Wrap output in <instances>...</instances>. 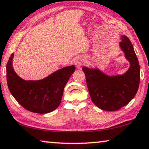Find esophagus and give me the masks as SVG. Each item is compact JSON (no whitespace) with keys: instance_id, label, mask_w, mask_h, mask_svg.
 <instances>
[{"instance_id":"obj_1","label":"esophagus","mask_w":149,"mask_h":149,"mask_svg":"<svg viewBox=\"0 0 149 149\" xmlns=\"http://www.w3.org/2000/svg\"><path fill=\"white\" fill-rule=\"evenodd\" d=\"M75 65V66L77 67V68L80 69L81 67L84 65V61L81 56H77V57L75 58V59L74 61Z\"/></svg>"}]
</instances>
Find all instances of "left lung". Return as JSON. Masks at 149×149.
Masks as SVG:
<instances>
[{"label": "left lung", "instance_id": "left-lung-1", "mask_svg": "<svg viewBox=\"0 0 149 149\" xmlns=\"http://www.w3.org/2000/svg\"><path fill=\"white\" fill-rule=\"evenodd\" d=\"M121 40L119 47L130 63L124 74L108 75L98 68H82L91 100L102 110L120 109L133 99L139 86L140 65L133 45L125 35L121 36Z\"/></svg>", "mask_w": 149, "mask_h": 149}]
</instances>
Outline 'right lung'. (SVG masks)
I'll use <instances>...</instances> for the list:
<instances>
[{
  "label": "right lung",
  "mask_w": 149,
  "mask_h": 149,
  "mask_svg": "<svg viewBox=\"0 0 149 149\" xmlns=\"http://www.w3.org/2000/svg\"><path fill=\"white\" fill-rule=\"evenodd\" d=\"M12 53L7 64V85L11 95L26 109L36 113H48L59 106L64 88L75 72V65L58 70L38 80H26L13 67Z\"/></svg>",
  "instance_id": "1"
}]
</instances>
